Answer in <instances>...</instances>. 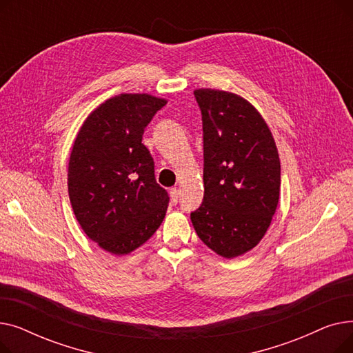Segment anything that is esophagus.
Returning <instances> with one entry per match:
<instances>
[{
    "instance_id": "34e87169",
    "label": "esophagus",
    "mask_w": 353,
    "mask_h": 353,
    "mask_svg": "<svg viewBox=\"0 0 353 353\" xmlns=\"http://www.w3.org/2000/svg\"><path fill=\"white\" fill-rule=\"evenodd\" d=\"M170 197H172V201H173V203H177V201H179V197H180V190H179L177 188L172 189V190H170Z\"/></svg>"
}]
</instances>
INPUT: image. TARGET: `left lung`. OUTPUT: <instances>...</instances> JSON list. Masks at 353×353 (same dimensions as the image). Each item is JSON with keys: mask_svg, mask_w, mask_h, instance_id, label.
<instances>
[{"mask_svg": "<svg viewBox=\"0 0 353 353\" xmlns=\"http://www.w3.org/2000/svg\"><path fill=\"white\" fill-rule=\"evenodd\" d=\"M205 196L190 213L200 240L232 259L253 249L270 226L281 192V161L270 130L245 99L200 88Z\"/></svg>", "mask_w": 353, "mask_h": 353, "instance_id": "obj_1", "label": "left lung"}]
</instances>
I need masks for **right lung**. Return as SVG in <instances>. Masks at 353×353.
Wrapping results in <instances>:
<instances>
[{"label": "right lung", "instance_id": "1", "mask_svg": "<svg viewBox=\"0 0 353 353\" xmlns=\"http://www.w3.org/2000/svg\"><path fill=\"white\" fill-rule=\"evenodd\" d=\"M165 100L148 94L108 99L87 117L68 163V196L85 234L104 250L127 254L161 225L169 194L156 181L141 143Z\"/></svg>", "mask_w": 353, "mask_h": 353}]
</instances>
